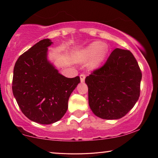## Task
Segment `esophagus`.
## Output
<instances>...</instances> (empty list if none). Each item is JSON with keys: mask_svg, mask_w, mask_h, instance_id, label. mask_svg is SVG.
<instances>
[{"mask_svg": "<svg viewBox=\"0 0 158 158\" xmlns=\"http://www.w3.org/2000/svg\"><path fill=\"white\" fill-rule=\"evenodd\" d=\"M86 78V75L85 73H81L80 75V79H81V82H84L85 81V79Z\"/></svg>", "mask_w": 158, "mask_h": 158, "instance_id": "34e87169", "label": "esophagus"}]
</instances>
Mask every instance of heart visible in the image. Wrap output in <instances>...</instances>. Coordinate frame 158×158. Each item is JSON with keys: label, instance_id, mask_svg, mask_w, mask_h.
I'll return each mask as SVG.
<instances>
[{"label": "heart", "instance_id": "obj_1", "mask_svg": "<svg viewBox=\"0 0 158 158\" xmlns=\"http://www.w3.org/2000/svg\"><path fill=\"white\" fill-rule=\"evenodd\" d=\"M108 52L109 47L105 44L100 41H95L92 43L85 49L78 53V58L81 60H87L94 56L93 66L95 67L105 58Z\"/></svg>", "mask_w": 158, "mask_h": 158}]
</instances>
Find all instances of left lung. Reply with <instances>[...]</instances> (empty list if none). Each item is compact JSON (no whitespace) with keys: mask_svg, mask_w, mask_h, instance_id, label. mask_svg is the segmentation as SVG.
<instances>
[{"mask_svg":"<svg viewBox=\"0 0 158 158\" xmlns=\"http://www.w3.org/2000/svg\"><path fill=\"white\" fill-rule=\"evenodd\" d=\"M141 77L133 54L115 49L104 64L85 79L91 110L104 119L122 118L139 100Z\"/></svg>","mask_w":158,"mask_h":158,"instance_id":"obj_1","label":"left lung"}]
</instances>
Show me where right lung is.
Masks as SVG:
<instances>
[{"label": "right lung", "mask_w": 158, "mask_h": 158, "mask_svg": "<svg viewBox=\"0 0 158 158\" xmlns=\"http://www.w3.org/2000/svg\"><path fill=\"white\" fill-rule=\"evenodd\" d=\"M52 44L48 39L40 41L19 56L14 68L12 91L22 112L43 125L64 116L70 95L80 82L79 77L61 75L47 60Z\"/></svg>", "instance_id": "right-lung-1"}]
</instances>
